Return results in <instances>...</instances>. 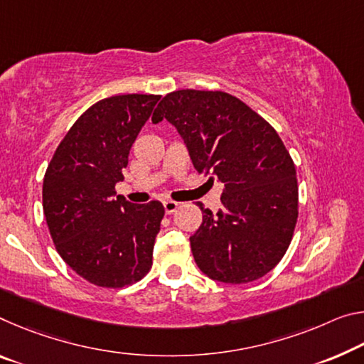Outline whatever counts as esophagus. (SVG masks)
<instances>
[{"mask_svg":"<svg viewBox=\"0 0 364 364\" xmlns=\"http://www.w3.org/2000/svg\"><path fill=\"white\" fill-rule=\"evenodd\" d=\"M178 203H175V200H165L164 203V207H165V212L166 213H173L176 209H178Z\"/></svg>","mask_w":364,"mask_h":364,"instance_id":"obj_1","label":"esophagus"}]
</instances>
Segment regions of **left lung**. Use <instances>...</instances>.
Here are the masks:
<instances>
[{
    "label": "left lung",
    "mask_w": 364,
    "mask_h": 364,
    "mask_svg": "<svg viewBox=\"0 0 364 364\" xmlns=\"http://www.w3.org/2000/svg\"><path fill=\"white\" fill-rule=\"evenodd\" d=\"M180 132L196 171L222 183V207L204 209L189 241L212 280L247 284L285 256L298 218L296 168L277 131L245 102L222 90L166 94L152 114Z\"/></svg>",
    "instance_id": "obj_1"
}]
</instances>
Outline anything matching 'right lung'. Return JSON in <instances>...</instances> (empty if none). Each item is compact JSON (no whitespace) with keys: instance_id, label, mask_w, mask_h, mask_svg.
Returning a JSON list of instances; mask_svg holds the SVG:
<instances>
[{"instance_id":"1","label":"right lung","mask_w":364,"mask_h":364,"mask_svg":"<svg viewBox=\"0 0 364 364\" xmlns=\"http://www.w3.org/2000/svg\"><path fill=\"white\" fill-rule=\"evenodd\" d=\"M160 95L128 94L97 102L80 114L43 178V213L58 255L89 284L123 288L152 267L165 209L117 196L129 151Z\"/></svg>"}]
</instances>
